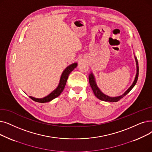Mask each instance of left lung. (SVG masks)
Here are the masks:
<instances>
[{"label": "left lung", "instance_id": "1", "mask_svg": "<svg viewBox=\"0 0 152 152\" xmlns=\"http://www.w3.org/2000/svg\"><path fill=\"white\" fill-rule=\"evenodd\" d=\"M135 60H136V64H137V74H136L135 80H134L133 84H132L131 86L124 92V94H122V96H120L111 97H109L108 96H106V95H105L104 94H103L102 92L100 91V89H99L98 87L97 86V84L96 83L95 79H94V77L93 75H92V73H91L89 75V81L90 86H91V87L92 88V91L94 92V95L99 99H100L101 101H104L110 102H117L129 93V92L132 90V89L134 87V86L136 84L137 81L138 80V61L137 60L136 58H135Z\"/></svg>", "mask_w": 152, "mask_h": 152}]
</instances>
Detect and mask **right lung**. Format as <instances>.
<instances>
[{
	"mask_svg": "<svg viewBox=\"0 0 152 152\" xmlns=\"http://www.w3.org/2000/svg\"><path fill=\"white\" fill-rule=\"evenodd\" d=\"M76 66H77V63H73V64L69 65V66H68L64 69V71H63V72L62 73V75L61 76L60 81V83H59L58 86L57 87V88L55 90L53 91L51 93H50L48 96H46L42 99H37V98L29 96L30 98H31L33 101H34L35 102L44 103V102H50L51 100L53 99L60 96L65 87V85H66V83L69 75L71 73V72L72 70H73L75 68H76Z\"/></svg>",
	"mask_w": 152,
	"mask_h": 152,
	"instance_id": "add662e5",
	"label": "right lung"
}]
</instances>
